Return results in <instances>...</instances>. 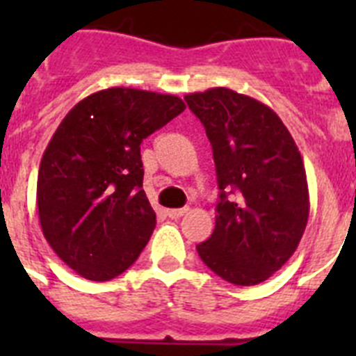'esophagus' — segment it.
Returning a JSON list of instances; mask_svg holds the SVG:
<instances>
[{"mask_svg": "<svg viewBox=\"0 0 356 356\" xmlns=\"http://www.w3.org/2000/svg\"><path fill=\"white\" fill-rule=\"evenodd\" d=\"M187 212H188L187 207H185V209H171L168 210V216L171 217V219H180V217L185 216Z\"/></svg>", "mask_w": 356, "mask_h": 356, "instance_id": "esophagus-1", "label": "esophagus"}]
</instances>
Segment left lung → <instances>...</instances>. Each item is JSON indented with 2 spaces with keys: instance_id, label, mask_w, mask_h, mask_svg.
Segmentation results:
<instances>
[{
  "instance_id": "1",
  "label": "left lung",
  "mask_w": 356,
  "mask_h": 356,
  "mask_svg": "<svg viewBox=\"0 0 356 356\" xmlns=\"http://www.w3.org/2000/svg\"><path fill=\"white\" fill-rule=\"evenodd\" d=\"M203 122L221 188L201 260L235 285H257L284 266L307 228L301 153L275 110L226 87L185 96Z\"/></svg>"
}]
</instances>
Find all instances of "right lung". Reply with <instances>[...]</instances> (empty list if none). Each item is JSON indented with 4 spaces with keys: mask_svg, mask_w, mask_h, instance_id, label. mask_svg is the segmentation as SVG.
I'll return each mask as SVG.
<instances>
[{
    "mask_svg": "<svg viewBox=\"0 0 356 356\" xmlns=\"http://www.w3.org/2000/svg\"><path fill=\"white\" fill-rule=\"evenodd\" d=\"M184 110L178 96L112 87L62 119L40 160L37 209L44 237L72 271L108 282L139 259L156 225L140 144Z\"/></svg>",
    "mask_w": 356,
    "mask_h": 356,
    "instance_id": "right-lung-1",
    "label": "right lung"
}]
</instances>
